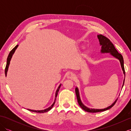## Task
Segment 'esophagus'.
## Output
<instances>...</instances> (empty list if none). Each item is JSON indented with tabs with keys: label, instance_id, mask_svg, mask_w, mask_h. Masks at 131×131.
Returning <instances> with one entry per match:
<instances>
[{
	"label": "esophagus",
	"instance_id": "obj_1",
	"mask_svg": "<svg viewBox=\"0 0 131 131\" xmlns=\"http://www.w3.org/2000/svg\"><path fill=\"white\" fill-rule=\"evenodd\" d=\"M66 77H67L68 79H74L75 78V75L72 73H69L67 74V76H66Z\"/></svg>",
	"mask_w": 131,
	"mask_h": 131
}]
</instances>
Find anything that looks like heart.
Returning <instances> with one entry per match:
<instances>
[{"mask_svg": "<svg viewBox=\"0 0 131 131\" xmlns=\"http://www.w3.org/2000/svg\"><path fill=\"white\" fill-rule=\"evenodd\" d=\"M88 53H89V52H88V51H86V52H85V54H86V55L88 54Z\"/></svg>", "mask_w": 131, "mask_h": 131, "instance_id": "1", "label": "heart"}]
</instances>
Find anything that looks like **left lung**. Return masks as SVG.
<instances>
[{
	"instance_id": "obj_1",
	"label": "left lung",
	"mask_w": 131,
	"mask_h": 131,
	"mask_svg": "<svg viewBox=\"0 0 131 131\" xmlns=\"http://www.w3.org/2000/svg\"><path fill=\"white\" fill-rule=\"evenodd\" d=\"M97 38H98V39L100 42V45L101 46V49L100 50V52H101V53H109L110 55H112V56L115 57L116 59H118L119 62L121 63V66L122 70H123V73L124 75V79L123 80V85H122V88H123L124 83V80H125V71H124V60L123 56H122V54L119 53L117 51L115 48L114 44L112 43L109 39L106 37H105V36L102 35H97ZM75 93L77 97L78 100V102L79 105V106L82 109L85 110V112H87L89 113H98V112H104V111H106L107 110L110 109V108H112L114 105H115V102L117 101L118 99H116L115 101L114 102L113 104L110 105L109 106H108L104 108H100V109H98V108H89L86 106L84 104H83L82 102V100L80 99V94H79V89L77 87L75 88Z\"/></svg>"
}]
</instances>
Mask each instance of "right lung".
<instances>
[{"label":"right lung","mask_w":131,"mask_h":131,"mask_svg":"<svg viewBox=\"0 0 131 131\" xmlns=\"http://www.w3.org/2000/svg\"><path fill=\"white\" fill-rule=\"evenodd\" d=\"M18 45H17L15 48H14L12 51H11L10 52V53H9V55H8V56L7 57V65H6V67H5V77H7V72H8V68H9V64H10V61L11 60V58H12V56L13 54L15 53V52L16 51V49L17 48ZM61 85V84H60L59 85V86H58L56 91V93H55V98H54V101L53 102V103L48 108H46V109H44V110H31V109H29V108H27V110L30 111V112H34V113H46V112H48L49 110H50L51 109V108L53 107V106L54 104H55V101L56 100V98H57V94H58V91H59V90L60 88V87Z\"/></svg>","instance_id":"1"}]
</instances>
